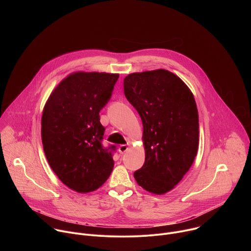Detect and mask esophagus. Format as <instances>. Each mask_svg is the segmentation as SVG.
Segmentation results:
<instances>
[{"instance_id": "esophagus-1", "label": "esophagus", "mask_w": 251, "mask_h": 251, "mask_svg": "<svg viewBox=\"0 0 251 251\" xmlns=\"http://www.w3.org/2000/svg\"><path fill=\"white\" fill-rule=\"evenodd\" d=\"M128 148H129L128 145H125V144L120 145V146H119V149H118V150H119V153H120V154H124V153L128 150Z\"/></svg>"}]
</instances>
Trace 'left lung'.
Here are the masks:
<instances>
[{
    "mask_svg": "<svg viewBox=\"0 0 251 251\" xmlns=\"http://www.w3.org/2000/svg\"><path fill=\"white\" fill-rule=\"evenodd\" d=\"M124 94L144 127L145 163L134 173L139 186L162 195L190 170L199 147V113L193 93L165 69L129 75Z\"/></svg>",
    "mask_w": 251,
    "mask_h": 251,
    "instance_id": "1",
    "label": "left lung"
}]
</instances>
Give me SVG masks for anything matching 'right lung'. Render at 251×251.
Returning a JSON list of instances; mask_svg holds the SVG:
<instances>
[{"mask_svg": "<svg viewBox=\"0 0 251 251\" xmlns=\"http://www.w3.org/2000/svg\"><path fill=\"white\" fill-rule=\"evenodd\" d=\"M119 75L75 73L50 94L42 117L48 162L71 190L89 193L109 177L115 145H103L99 112L111 98Z\"/></svg>", "mask_w": 251, "mask_h": 251, "instance_id": "1", "label": "right lung"}]
</instances>
